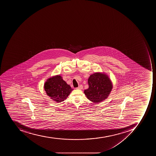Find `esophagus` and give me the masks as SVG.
Wrapping results in <instances>:
<instances>
[{
    "label": "esophagus",
    "instance_id": "34e87169",
    "mask_svg": "<svg viewBox=\"0 0 156 156\" xmlns=\"http://www.w3.org/2000/svg\"><path fill=\"white\" fill-rule=\"evenodd\" d=\"M77 88V89H83V86H82V85H80V86L77 87V88Z\"/></svg>",
    "mask_w": 156,
    "mask_h": 156
}]
</instances>
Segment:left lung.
Listing matches in <instances>:
<instances>
[{"label":"left lung","instance_id":"8db88e82","mask_svg":"<svg viewBox=\"0 0 156 156\" xmlns=\"http://www.w3.org/2000/svg\"><path fill=\"white\" fill-rule=\"evenodd\" d=\"M88 83V88L84 92L88 99L94 103H99L107 98L113 87L107 75L99 73L91 75Z\"/></svg>","mask_w":156,"mask_h":156}]
</instances>
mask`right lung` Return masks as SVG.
Listing matches in <instances>:
<instances>
[{"mask_svg":"<svg viewBox=\"0 0 156 156\" xmlns=\"http://www.w3.org/2000/svg\"><path fill=\"white\" fill-rule=\"evenodd\" d=\"M44 89L47 94L57 102H60L66 99L73 90L60 76L48 79L45 83Z\"/></svg>","mask_w":156,"mask_h":156,"instance_id":"right-lung-1","label":"right lung"}]
</instances>
